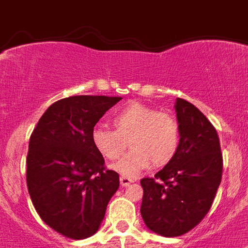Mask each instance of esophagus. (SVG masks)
<instances>
[{
    "label": "esophagus",
    "instance_id": "obj_1",
    "mask_svg": "<svg viewBox=\"0 0 248 248\" xmlns=\"http://www.w3.org/2000/svg\"><path fill=\"white\" fill-rule=\"evenodd\" d=\"M120 181H121V185H122V186H127V185H130L131 183H134V180L127 176H121Z\"/></svg>",
    "mask_w": 248,
    "mask_h": 248
}]
</instances>
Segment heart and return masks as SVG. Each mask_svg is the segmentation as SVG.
<instances>
[{
	"label": "heart",
	"instance_id": "1",
	"mask_svg": "<svg viewBox=\"0 0 248 248\" xmlns=\"http://www.w3.org/2000/svg\"><path fill=\"white\" fill-rule=\"evenodd\" d=\"M114 130L95 126L91 143L107 161L120 158L128 140L130 153L113 165L124 176H136L148 167H163L172 162L180 145V127L176 118L167 112L141 103L126 105L112 117Z\"/></svg>",
	"mask_w": 248,
	"mask_h": 248
}]
</instances>
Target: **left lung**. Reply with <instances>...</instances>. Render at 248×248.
Returning a JSON list of instances; mask_svg holds the SVG:
<instances>
[{"instance_id":"1","label":"left lung","mask_w":248,"mask_h":248,"mask_svg":"<svg viewBox=\"0 0 248 248\" xmlns=\"http://www.w3.org/2000/svg\"><path fill=\"white\" fill-rule=\"evenodd\" d=\"M180 145L172 162L155 177L140 180L141 217L157 234L179 237L202 221L215 200L223 175L217 132L192 103L177 97Z\"/></svg>"}]
</instances>
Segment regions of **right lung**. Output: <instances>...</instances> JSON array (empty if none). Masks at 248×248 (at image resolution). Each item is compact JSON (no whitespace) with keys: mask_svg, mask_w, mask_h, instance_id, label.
<instances>
[{"mask_svg":"<svg viewBox=\"0 0 248 248\" xmlns=\"http://www.w3.org/2000/svg\"><path fill=\"white\" fill-rule=\"evenodd\" d=\"M120 96L78 95L55 101L29 139L27 185L37 214L64 237L95 234L120 186L91 143V131Z\"/></svg>","mask_w":248,"mask_h":248,"instance_id":"1","label":"right lung"}]
</instances>
